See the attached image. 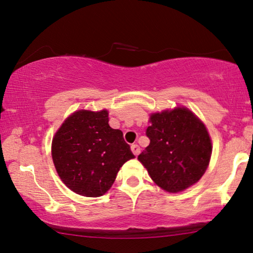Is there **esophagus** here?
Instances as JSON below:
<instances>
[{
    "mask_svg": "<svg viewBox=\"0 0 253 253\" xmlns=\"http://www.w3.org/2000/svg\"><path fill=\"white\" fill-rule=\"evenodd\" d=\"M130 148H131V152L134 153V155H136V156L140 153V148H139V146L137 144H132L131 146H130Z\"/></svg>",
    "mask_w": 253,
    "mask_h": 253,
    "instance_id": "obj_1",
    "label": "esophagus"
}]
</instances>
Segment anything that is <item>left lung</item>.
<instances>
[{"label":"left lung","mask_w":253,"mask_h":253,"mask_svg":"<svg viewBox=\"0 0 253 253\" xmlns=\"http://www.w3.org/2000/svg\"><path fill=\"white\" fill-rule=\"evenodd\" d=\"M151 139L138 161L162 190L178 193L198 183L210 164L212 140L207 126L187 107L149 115Z\"/></svg>","instance_id":"left-lung-1"}]
</instances>
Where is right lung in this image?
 I'll list each match as a JSON object with an SVG mask.
<instances>
[{"instance_id": "obj_1", "label": "right lung", "mask_w": 253, "mask_h": 253, "mask_svg": "<svg viewBox=\"0 0 253 253\" xmlns=\"http://www.w3.org/2000/svg\"><path fill=\"white\" fill-rule=\"evenodd\" d=\"M108 110H76L55 131L51 155L63 184L76 194L99 198L135 158L123 132L109 126Z\"/></svg>"}]
</instances>
